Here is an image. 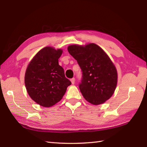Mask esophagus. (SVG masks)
I'll list each match as a JSON object with an SVG mask.
<instances>
[{
    "instance_id": "34e87169",
    "label": "esophagus",
    "mask_w": 147,
    "mask_h": 147,
    "mask_svg": "<svg viewBox=\"0 0 147 147\" xmlns=\"http://www.w3.org/2000/svg\"><path fill=\"white\" fill-rule=\"evenodd\" d=\"M71 82L72 84H74V82H75V78H71Z\"/></svg>"
}]
</instances>
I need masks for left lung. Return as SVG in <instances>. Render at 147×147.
I'll list each match as a JSON object with an SVG mask.
<instances>
[{
    "mask_svg": "<svg viewBox=\"0 0 147 147\" xmlns=\"http://www.w3.org/2000/svg\"><path fill=\"white\" fill-rule=\"evenodd\" d=\"M69 53L76 59L82 71L80 92L93 105L104 103L115 91L117 82L116 68L107 54L95 43L70 45Z\"/></svg>",
    "mask_w": 147,
    "mask_h": 147,
    "instance_id": "1",
    "label": "left lung"
}]
</instances>
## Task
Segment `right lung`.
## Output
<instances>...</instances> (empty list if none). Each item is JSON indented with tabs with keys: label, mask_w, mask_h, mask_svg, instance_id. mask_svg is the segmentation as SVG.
Masks as SVG:
<instances>
[{
	"label": "right lung",
	"mask_w": 147,
	"mask_h": 147,
	"mask_svg": "<svg viewBox=\"0 0 147 147\" xmlns=\"http://www.w3.org/2000/svg\"><path fill=\"white\" fill-rule=\"evenodd\" d=\"M62 53L46 47L37 53L25 73L24 83L28 93L37 104L45 107L55 105L62 99L71 82L66 78L58 59Z\"/></svg>",
	"instance_id": "right-lung-1"
}]
</instances>
